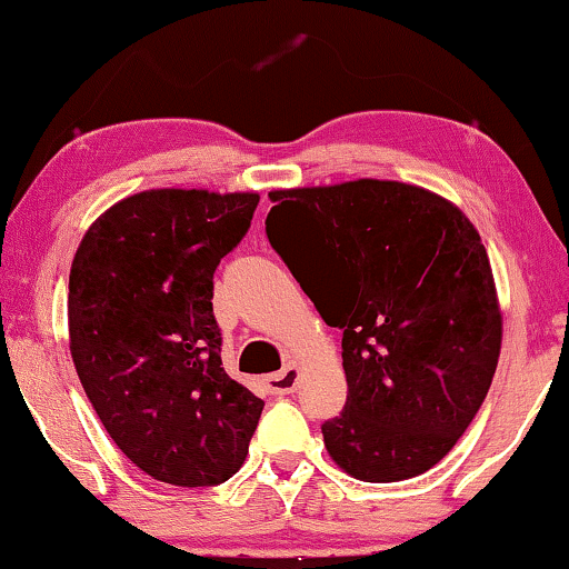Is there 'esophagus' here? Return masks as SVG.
I'll return each instance as SVG.
<instances>
[{"instance_id":"obj_1","label":"esophagus","mask_w":569,"mask_h":569,"mask_svg":"<svg viewBox=\"0 0 569 569\" xmlns=\"http://www.w3.org/2000/svg\"><path fill=\"white\" fill-rule=\"evenodd\" d=\"M297 380H299V370L297 368H283L280 372H272V376L264 378V388L272 397H289V393L297 391Z\"/></svg>"}]
</instances>
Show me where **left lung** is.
Wrapping results in <instances>:
<instances>
[{"label":"left lung","instance_id":"left-lung-1","mask_svg":"<svg viewBox=\"0 0 569 569\" xmlns=\"http://www.w3.org/2000/svg\"><path fill=\"white\" fill-rule=\"evenodd\" d=\"M270 201V247L343 330L349 393L322 422L328 455L365 483L430 470L478 415L499 362V299L476 226L438 193L372 178Z\"/></svg>","mask_w":569,"mask_h":569}]
</instances>
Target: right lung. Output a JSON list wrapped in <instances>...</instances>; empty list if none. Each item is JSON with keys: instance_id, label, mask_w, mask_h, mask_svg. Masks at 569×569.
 <instances>
[{"instance_id": "obj_1", "label": "right lung", "mask_w": 569, "mask_h": 569, "mask_svg": "<svg viewBox=\"0 0 569 569\" xmlns=\"http://www.w3.org/2000/svg\"><path fill=\"white\" fill-rule=\"evenodd\" d=\"M260 193L154 189L110 207L70 268V355L118 449L154 480L218 486L249 455L264 401L222 368L212 276Z\"/></svg>"}]
</instances>
